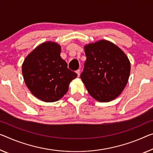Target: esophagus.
I'll list each match as a JSON object with an SVG mask.
<instances>
[{"mask_svg":"<svg viewBox=\"0 0 153 153\" xmlns=\"http://www.w3.org/2000/svg\"><path fill=\"white\" fill-rule=\"evenodd\" d=\"M76 73L77 74V75H78V76H79L80 75V70H77L76 71Z\"/></svg>","mask_w":153,"mask_h":153,"instance_id":"esophagus-1","label":"esophagus"}]
</instances>
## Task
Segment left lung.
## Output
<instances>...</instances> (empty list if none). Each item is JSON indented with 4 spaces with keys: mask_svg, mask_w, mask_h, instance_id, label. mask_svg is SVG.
I'll use <instances>...</instances> for the list:
<instances>
[{
    "mask_svg": "<svg viewBox=\"0 0 153 153\" xmlns=\"http://www.w3.org/2000/svg\"><path fill=\"white\" fill-rule=\"evenodd\" d=\"M84 50L87 59L81 79L88 93L99 102L114 100L127 84L131 72L128 57L105 39L86 44Z\"/></svg>",
    "mask_w": 153,
    "mask_h": 153,
    "instance_id": "8db88e82",
    "label": "left lung"
}]
</instances>
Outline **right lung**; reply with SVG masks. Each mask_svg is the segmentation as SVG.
Listing matches in <instances>:
<instances>
[{
	"mask_svg": "<svg viewBox=\"0 0 153 153\" xmlns=\"http://www.w3.org/2000/svg\"><path fill=\"white\" fill-rule=\"evenodd\" d=\"M62 48L54 42L37 46L25 59L22 72L26 85L34 96L44 102L61 99L69 89V84L77 76L68 68L61 57Z\"/></svg>",
	"mask_w": 153,
	"mask_h": 153,
	"instance_id": "add662e5",
	"label": "right lung"
}]
</instances>
